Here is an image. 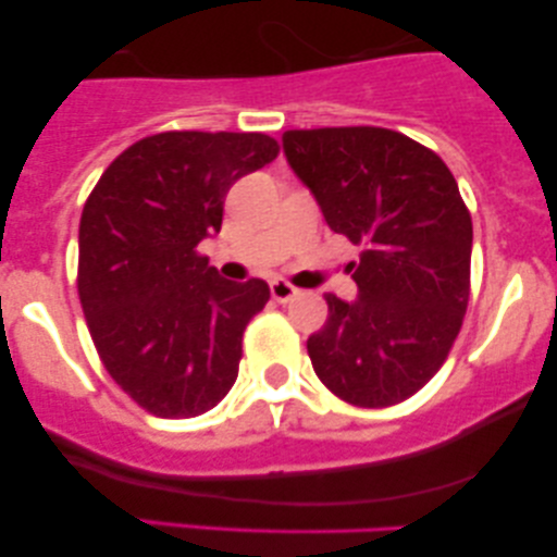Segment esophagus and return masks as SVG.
Returning <instances> with one entry per match:
<instances>
[{
	"label": "esophagus",
	"instance_id": "esophagus-1",
	"mask_svg": "<svg viewBox=\"0 0 557 557\" xmlns=\"http://www.w3.org/2000/svg\"><path fill=\"white\" fill-rule=\"evenodd\" d=\"M270 290H272V298L277 300V304H287V300H293L298 296V287L287 283V280H272Z\"/></svg>",
	"mask_w": 557,
	"mask_h": 557
}]
</instances>
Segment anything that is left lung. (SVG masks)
Instances as JSON below:
<instances>
[{
    "label": "left lung",
    "instance_id": "1",
    "mask_svg": "<svg viewBox=\"0 0 557 557\" xmlns=\"http://www.w3.org/2000/svg\"><path fill=\"white\" fill-rule=\"evenodd\" d=\"M287 164L330 230L363 246L359 298L327 293V322L306 341L337 398L382 408L411 398L450 354L469 306L471 216L434 151L387 127L287 131Z\"/></svg>",
    "mask_w": 557,
    "mask_h": 557
}]
</instances>
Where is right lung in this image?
<instances>
[{
  "mask_svg": "<svg viewBox=\"0 0 557 557\" xmlns=\"http://www.w3.org/2000/svg\"><path fill=\"white\" fill-rule=\"evenodd\" d=\"M277 151L264 133H157L114 159L83 207V314L107 372L154 417L207 413L238 380L243 330L270 285L220 277L196 246L220 233L233 183Z\"/></svg>",
  "mask_w": 557,
  "mask_h": 557,
  "instance_id": "right-lung-1",
  "label": "right lung"
}]
</instances>
